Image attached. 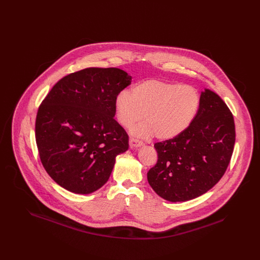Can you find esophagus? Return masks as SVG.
I'll return each mask as SVG.
<instances>
[{"label":"esophagus","instance_id":"obj_1","mask_svg":"<svg viewBox=\"0 0 260 260\" xmlns=\"http://www.w3.org/2000/svg\"><path fill=\"white\" fill-rule=\"evenodd\" d=\"M142 145H143V142L137 140L136 138H133V137L129 138V146H131V148L140 147V146H142Z\"/></svg>","mask_w":260,"mask_h":260}]
</instances>
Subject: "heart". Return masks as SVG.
Segmentation results:
<instances>
[{
    "label": "heart",
    "mask_w": 260,
    "mask_h": 260,
    "mask_svg": "<svg viewBox=\"0 0 260 260\" xmlns=\"http://www.w3.org/2000/svg\"><path fill=\"white\" fill-rule=\"evenodd\" d=\"M200 93L195 87L160 80H147L115 99V114L120 124L129 127L145 118L132 133L138 137L153 136L160 140L182 135L196 119ZM146 117H144V114Z\"/></svg>",
    "instance_id": "obj_1"
}]
</instances>
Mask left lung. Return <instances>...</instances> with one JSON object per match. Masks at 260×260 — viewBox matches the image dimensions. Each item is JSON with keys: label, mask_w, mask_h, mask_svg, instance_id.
<instances>
[{"label": "left lung", "mask_w": 260, "mask_h": 260, "mask_svg": "<svg viewBox=\"0 0 260 260\" xmlns=\"http://www.w3.org/2000/svg\"><path fill=\"white\" fill-rule=\"evenodd\" d=\"M200 99L198 115L185 132L154 145L158 161L147 179L153 190L170 202H185L208 192L220 180L232 157V113L210 89L202 91Z\"/></svg>", "instance_id": "left-lung-1"}]
</instances>
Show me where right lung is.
Here are the masks:
<instances>
[{"instance_id": "right-lung-1", "label": "right lung", "mask_w": 260, "mask_h": 260, "mask_svg": "<svg viewBox=\"0 0 260 260\" xmlns=\"http://www.w3.org/2000/svg\"><path fill=\"white\" fill-rule=\"evenodd\" d=\"M132 83L119 68H86L59 80L41 103L35 135L50 177L76 194L104 185L128 136L114 119L117 95Z\"/></svg>"}]
</instances>
